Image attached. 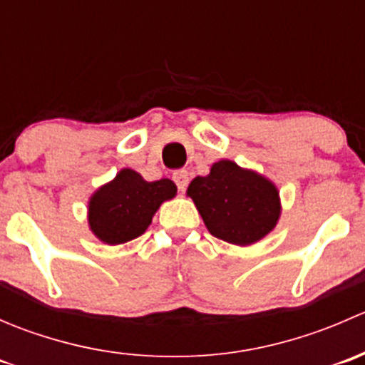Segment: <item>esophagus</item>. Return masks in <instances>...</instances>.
<instances>
[{"mask_svg":"<svg viewBox=\"0 0 365 365\" xmlns=\"http://www.w3.org/2000/svg\"><path fill=\"white\" fill-rule=\"evenodd\" d=\"M173 180H175L178 190H185L187 183H189V173L185 169H178V171L173 173Z\"/></svg>","mask_w":365,"mask_h":365,"instance_id":"34e87169","label":"esophagus"}]
</instances>
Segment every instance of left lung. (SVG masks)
I'll use <instances>...</instances> for the list:
<instances>
[{"mask_svg":"<svg viewBox=\"0 0 365 365\" xmlns=\"http://www.w3.org/2000/svg\"><path fill=\"white\" fill-rule=\"evenodd\" d=\"M187 196L213 237L242 247L267 237L281 215L277 187L233 160L215 162L210 175L196 176Z\"/></svg>","mask_w":365,"mask_h":365,"instance_id":"left-lung-1","label":"left lung"}]
</instances>
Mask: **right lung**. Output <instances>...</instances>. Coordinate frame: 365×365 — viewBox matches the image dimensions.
<instances>
[{
	"label": "right lung",
	"instance_id": "obj_1",
	"mask_svg": "<svg viewBox=\"0 0 365 365\" xmlns=\"http://www.w3.org/2000/svg\"><path fill=\"white\" fill-rule=\"evenodd\" d=\"M175 196L176 185L169 178L146 182L139 173L121 169L90 197V230L104 244L130 242L145 233L159 206Z\"/></svg>",
	"mask_w": 365,
	"mask_h": 365
}]
</instances>
